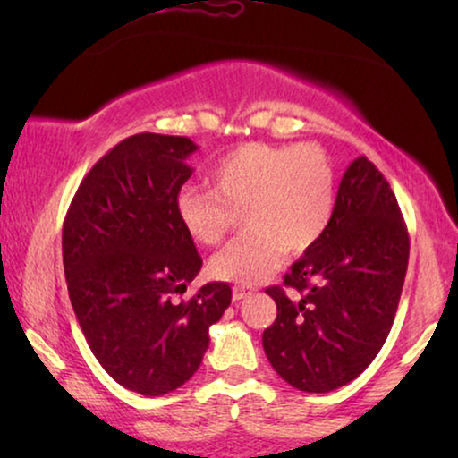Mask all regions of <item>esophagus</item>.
I'll use <instances>...</instances> for the list:
<instances>
[{"label":"esophagus","instance_id":"1","mask_svg":"<svg viewBox=\"0 0 458 458\" xmlns=\"http://www.w3.org/2000/svg\"><path fill=\"white\" fill-rule=\"evenodd\" d=\"M248 293H250L248 287H242V285H235L233 287V300H235V302H240V300L246 298Z\"/></svg>","mask_w":458,"mask_h":458}]
</instances>
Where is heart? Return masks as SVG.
<instances>
[{
    "label": "heart",
    "instance_id": "obj_1",
    "mask_svg": "<svg viewBox=\"0 0 458 458\" xmlns=\"http://www.w3.org/2000/svg\"><path fill=\"white\" fill-rule=\"evenodd\" d=\"M208 187L187 185L177 193L185 233L216 246L243 208L248 231L212 256L216 279L250 285L279 267L285 250L302 254L321 240L334 215L335 173L317 143L273 146L252 141L225 154L210 168Z\"/></svg>",
    "mask_w": 458,
    "mask_h": 458
}]
</instances>
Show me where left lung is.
<instances>
[{
	"instance_id": "1",
	"label": "left lung",
	"mask_w": 458,
	"mask_h": 458,
	"mask_svg": "<svg viewBox=\"0 0 458 458\" xmlns=\"http://www.w3.org/2000/svg\"><path fill=\"white\" fill-rule=\"evenodd\" d=\"M409 231L377 166L359 156L315 246L267 287L277 318L262 348L281 379L331 392L371 365L390 334L409 267Z\"/></svg>"
}]
</instances>
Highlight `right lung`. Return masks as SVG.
<instances>
[{
    "label": "right lung",
    "mask_w": 458,
    "mask_h": 458,
    "mask_svg": "<svg viewBox=\"0 0 458 458\" xmlns=\"http://www.w3.org/2000/svg\"><path fill=\"white\" fill-rule=\"evenodd\" d=\"M196 149L190 137H127L81 181L62 229L68 296L85 340L116 384L143 396L191 379L210 325L231 304L221 281L174 300L202 268L174 206Z\"/></svg>",
    "instance_id": "right-lung-1"
}]
</instances>
